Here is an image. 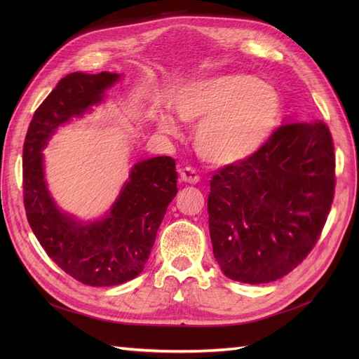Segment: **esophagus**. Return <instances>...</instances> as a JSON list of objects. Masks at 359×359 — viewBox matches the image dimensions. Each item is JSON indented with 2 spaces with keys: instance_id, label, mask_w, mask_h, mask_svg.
Returning <instances> with one entry per match:
<instances>
[{
  "instance_id": "34e87169",
  "label": "esophagus",
  "mask_w": 359,
  "mask_h": 359,
  "mask_svg": "<svg viewBox=\"0 0 359 359\" xmlns=\"http://www.w3.org/2000/svg\"><path fill=\"white\" fill-rule=\"evenodd\" d=\"M180 180L186 184H198L199 182V175L196 170L191 168H184L180 172Z\"/></svg>"
}]
</instances>
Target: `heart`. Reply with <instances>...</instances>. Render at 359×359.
<instances>
[{
	"label": "heart",
	"instance_id": "b5f03b06",
	"mask_svg": "<svg viewBox=\"0 0 359 359\" xmlns=\"http://www.w3.org/2000/svg\"><path fill=\"white\" fill-rule=\"evenodd\" d=\"M172 107L182 121L198 124L194 149L215 166H232L253 157L278 126L281 97L255 76L232 73L193 82L172 97ZM163 133L177 135L178 126L160 115Z\"/></svg>",
	"mask_w": 359,
	"mask_h": 359
}]
</instances>
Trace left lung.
<instances>
[{
	"instance_id": "1",
	"label": "left lung",
	"mask_w": 359,
	"mask_h": 359,
	"mask_svg": "<svg viewBox=\"0 0 359 359\" xmlns=\"http://www.w3.org/2000/svg\"><path fill=\"white\" fill-rule=\"evenodd\" d=\"M334 145L320 121L289 116L248 160L212 177V252L240 283L276 281L316 244L334 198Z\"/></svg>"
}]
</instances>
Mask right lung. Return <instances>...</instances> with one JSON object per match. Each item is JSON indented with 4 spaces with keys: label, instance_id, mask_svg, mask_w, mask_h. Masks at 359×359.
I'll return each mask as SVG.
<instances>
[{
    "label": "right lung",
    "instance_id": "1",
    "mask_svg": "<svg viewBox=\"0 0 359 359\" xmlns=\"http://www.w3.org/2000/svg\"><path fill=\"white\" fill-rule=\"evenodd\" d=\"M123 74L74 72L62 78L31 119L24 144V202L48 256L83 285H123L142 273L168 205L177 196L175 160L137 161L115 202L93 220L61 210L48 187L45 149L60 127L91 114Z\"/></svg>",
    "mask_w": 359,
    "mask_h": 359
}]
</instances>
